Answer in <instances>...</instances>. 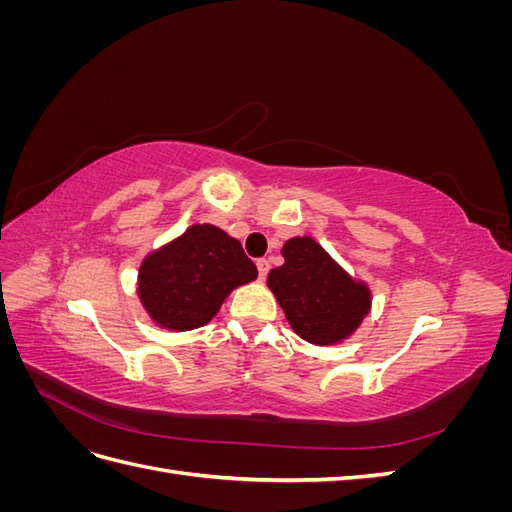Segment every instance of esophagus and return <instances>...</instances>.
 Here are the masks:
<instances>
[{
	"instance_id": "esophagus-1",
	"label": "esophagus",
	"mask_w": 512,
	"mask_h": 512,
	"mask_svg": "<svg viewBox=\"0 0 512 512\" xmlns=\"http://www.w3.org/2000/svg\"><path fill=\"white\" fill-rule=\"evenodd\" d=\"M256 267H258V277H260V280H265L267 273H269V260L267 258H260L256 262Z\"/></svg>"
}]
</instances>
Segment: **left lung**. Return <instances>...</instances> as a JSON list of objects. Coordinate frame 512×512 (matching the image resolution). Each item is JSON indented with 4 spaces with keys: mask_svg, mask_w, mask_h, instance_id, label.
<instances>
[{
    "mask_svg": "<svg viewBox=\"0 0 512 512\" xmlns=\"http://www.w3.org/2000/svg\"><path fill=\"white\" fill-rule=\"evenodd\" d=\"M284 265L271 269L267 286L292 331L316 346L339 344L369 314L371 292L356 282L312 237L288 239Z\"/></svg>",
    "mask_w": 512,
    "mask_h": 512,
    "instance_id": "1",
    "label": "left lung"
}]
</instances>
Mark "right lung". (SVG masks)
<instances>
[{
    "mask_svg": "<svg viewBox=\"0 0 512 512\" xmlns=\"http://www.w3.org/2000/svg\"><path fill=\"white\" fill-rule=\"evenodd\" d=\"M256 277L237 239L218 226L194 224L143 260L138 299L160 327L192 331L218 314L232 290Z\"/></svg>",
    "mask_w": 512,
    "mask_h": 512,
    "instance_id": "right-lung-1",
    "label": "right lung"
}]
</instances>
